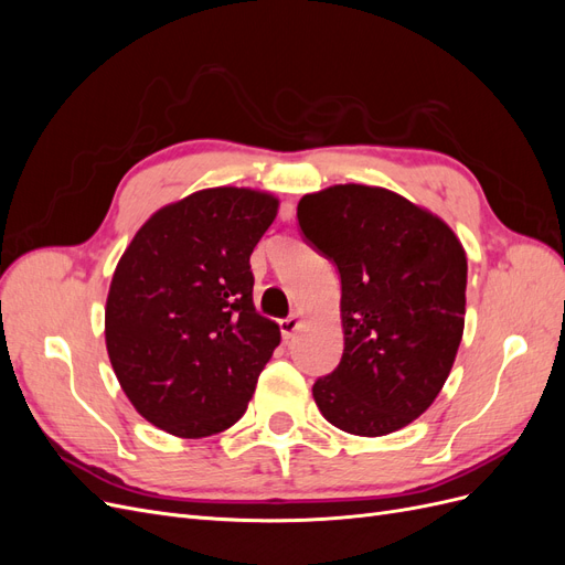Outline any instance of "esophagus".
Segmentation results:
<instances>
[{
	"label": "esophagus",
	"instance_id": "34e87169",
	"mask_svg": "<svg viewBox=\"0 0 565 565\" xmlns=\"http://www.w3.org/2000/svg\"><path fill=\"white\" fill-rule=\"evenodd\" d=\"M299 316H289L285 320H280V332H282V339H292V334L299 330Z\"/></svg>",
	"mask_w": 565,
	"mask_h": 565
}]
</instances>
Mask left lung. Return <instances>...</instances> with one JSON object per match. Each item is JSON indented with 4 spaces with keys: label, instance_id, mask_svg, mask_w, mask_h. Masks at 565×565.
<instances>
[{
    "label": "left lung",
    "instance_id": "left-lung-1",
    "mask_svg": "<svg viewBox=\"0 0 565 565\" xmlns=\"http://www.w3.org/2000/svg\"><path fill=\"white\" fill-rule=\"evenodd\" d=\"M303 241L337 266L344 353L318 377L322 417L355 436L403 429L446 384L465 332L467 254L409 200L332 185L297 207Z\"/></svg>",
    "mask_w": 565,
    "mask_h": 565
}]
</instances>
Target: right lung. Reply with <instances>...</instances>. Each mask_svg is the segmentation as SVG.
<instances>
[{"label": "right lung", "mask_w": 565, "mask_h": 565, "mask_svg": "<svg viewBox=\"0 0 565 565\" xmlns=\"http://www.w3.org/2000/svg\"><path fill=\"white\" fill-rule=\"evenodd\" d=\"M278 200L210 188L152 214L119 259L106 347L119 386L158 429L202 438L245 415L280 344L254 309L249 256Z\"/></svg>", "instance_id": "add662e5"}]
</instances>
